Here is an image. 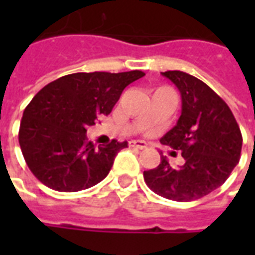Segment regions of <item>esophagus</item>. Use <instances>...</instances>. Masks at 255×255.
<instances>
[{
  "label": "esophagus",
  "mask_w": 255,
  "mask_h": 255,
  "mask_svg": "<svg viewBox=\"0 0 255 255\" xmlns=\"http://www.w3.org/2000/svg\"><path fill=\"white\" fill-rule=\"evenodd\" d=\"M129 146H132V147H136V149H146L147 147V143L144 142V140H131L129 142Z\"/></svg>",
  "instance_id": "esophagus-1"
}]
</instances>
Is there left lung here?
<instances>
[{"label": "left lung", "mask_w": 255, "mask_h": 255, "mask_svg": "<svg viewBox=\"0 0 255 255\" xmlns=\"http://www.w3.org/2000/svg\"><path fill=\"white\" fill-rule=\"evenodd\" d=\"M161 75L182 97V115L161 143L182 151L184 164L173 168L161 153L160 165L143 172L144 182L166 199L195 201L220 187L239 162L241 129L228 105L202 80L182 71Z\"/></svg>", "instance_id": "1"}]
</instances>
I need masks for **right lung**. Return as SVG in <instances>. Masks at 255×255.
<instances>
[{
  "mask_svg": "<svg viewBox=\"0 0 255 255\" xmlns=\"http://www.w3.org/2000/svg\"><path fill=\"white\" fill-rule=\"evenodd\" d=\"M144 73L78 72L45 86L20 123L19 143L31 172L46 187L63 192L86 190L104 180L127 142L94 147L87 128L108 116L123 90Z\"/></svg>",
  "mask_w": 255,
  "mask_h": 255,
  "instance_id": "obj_1",
  "label": "right lung"
}]
</instances>
